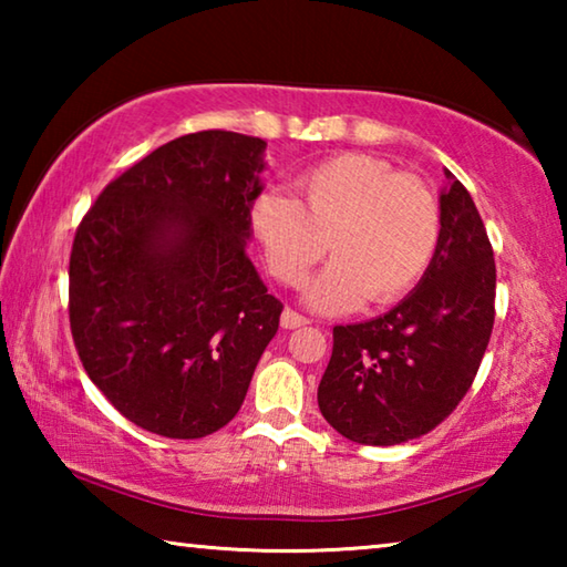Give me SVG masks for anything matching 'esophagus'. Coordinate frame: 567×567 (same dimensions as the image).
I'll list each match as a JSON object with an SVG mask.
<instances>
[{"instance_id":"obj_1","label":"esophagus","mask_w":567,"mask_h":567,"mask_svg":"<svg viewBox=\"0 0 567 567\" xmlns=\"http://www.w3.org/2000/svg\"><path fill=\"white\" fill-rule=\"evenodd\" d=\"M310 320L307 318H302L300 312H295V310H290V307H287V310L282 312V318H280V324L285 330H295V328H302V324H307Z\"/></svg>"}]
</instances>
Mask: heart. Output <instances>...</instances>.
Returning <instances> with one entry per match:
<instances>
[{"label":"heart","instance_id":"obj_1","mask_svg":"<svg viewBox=\"0 0 567 567\" xmlns=\"http://www.w3.org/2000/svg\"><path fill=\"white\" fill-rule=\"evenodd\" d=\"M297 199L262 192L249 225L282 285L307 280L324 252L334 260L307 285L315 312L342 315L364 300L405 297L433 262L440 207L425 182L370 155H338L295 177Z\"/></svg>","mask_w":567,"mask_h":567}]
</instances>
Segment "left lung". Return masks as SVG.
<instances>
[{"instance_id": "8db88e82", "label": "left lung", "mask_w": 567, "mask_h": 567, "mask_svg": "<svg viewBox=\"0 0 567 567\" xmlns=\"http://www.w3.org/2000/svg\"><path fill=\"white\" fill-rule=\"evenodd\" d=\"M440 243L390 312L332 330L322 417L360 445H400L437 427L473 385L495 320V260L470 192L445 169Z\"/></svg>"}]
</instances>
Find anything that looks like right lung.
<instances>
[{
	"label": "right lung",
	"instance_id": "obj_1",
	"mask_svg": "<svg viewBox=\"0 0 567 567\" xmlns=\"http://www.w3.org/2000/svg\"><path fill=\"white\" fill-rule=\"evenodd\" d=\"M267 142L207 130L157 147L76 227L70 324L90 380L124 417L175 440L243 408L282 302L247 257Z\"/></svg>",
	"mask_w": 567,
	"mask_h": 567
}]
</instances>
